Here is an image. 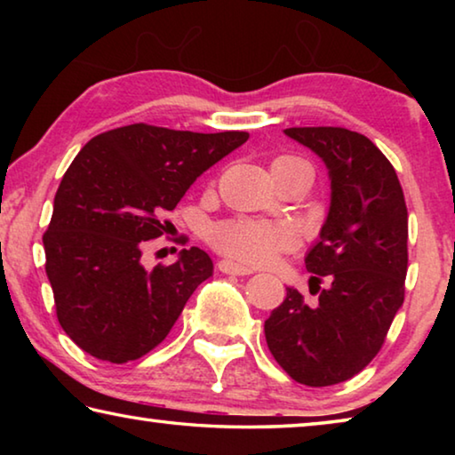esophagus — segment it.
I'll return each instance as SVG.
<instances>
[{"label": "esophagus", "mask_w": 455, "mask_h": 455, "mask_svg": "<svg viewBox=\"0 0 455 455\" xmlns=\"http://www.w3.org/2000/svg\"><path fill=\"white\" fill-rule=\"evenodd\" d=\"M219 271L225 273V275H251L252 268L236 265V263H233V260H220Z\"/></svg>", "instance_id": "34e87169"}]
</instances>
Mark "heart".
Returning <instances> with one entry per match:
<instances>
[{
	"label": "heart",
	"instance_id": "obj_1",
	"mask_svg": "<svg viewBox=\"0 0 455 455\" xmlns=\"http://www.w3.org/2000/svg\"><path fill=\"white\" fill-rule=\"evenodd\" d=\"M307 164L295 156H279L273 160V166L283 164ZM211 243L214 249L228 259L246 265H267L295 246V236L284 225L263 222L251 219H233L219 222L211 230Z\"/></svg>",
	"mask_w": 455,
	"mask_h": 455
}]
</instances>
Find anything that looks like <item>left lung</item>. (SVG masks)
I'll return each instance as SVG.
<instances>
[{
    "mask_svg": "<svg viewBox=\"0 0 455 455\" xmlns=\"http://www.w3.org/2000/svg\"><path fill=\"white\" fill-rule=\"evenodd\" d=\"M329 168L331 209L305 257L319 301L297 289L265 321L268 351L309 387L351 379L383 347L405 297L407 206L395 168L367 136L339 126L287 128ZM329 280L321 290L318 284Z\"/></svg>",
    "mask_w": 455,
    "mask_h": 455,
    "instance_id": "1",
    "label": "left lung"
}]
</instances>
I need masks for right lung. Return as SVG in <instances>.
Masks as SVG:
<instances>
[{"label": "right lung", "mask_w": 455, "mask_h": 455, "mask_svg": "<svg viewBox=\"0 0 455 455\" xmlns=\"http://www.w3.org/2000/svg\"><path fill=\"white\" fill-rule=\"evenodd\" d=\"M249 140V132L200 134L130 124L92 138L68 168L44 233L45 275L66 335L92 357L128 363L163 343L200 283L204 251L174 265H142L146 241L168 227L200 174Z\"/></svg>", "instance_id": "add662e5"}]
</instances>
